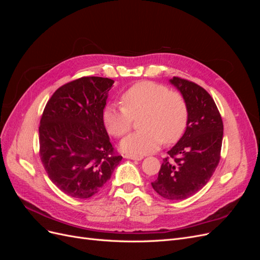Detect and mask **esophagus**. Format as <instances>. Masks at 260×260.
<instances>
[{"instance_id": "obj_1", "label": "esophagus", "mask_w": 260, "mask_h": 260, "mask_svg": "<svg viewBox=\"0 0 260 260\" xmlns=\"http://www.w3.org/2000/svg\"><path fill=\"white\" fill-rule=\"evenodd\" d=\"M124 158H128V159H133V160H141L143 158V156L141 155H129V154H125Z\"/></svg>"}]
</instances>
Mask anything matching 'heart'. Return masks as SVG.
Here are the masks:
<instances>
[{
	"label": "heart",
	"instance_id": "b5f03b06",
	"mask_svg": "<svg viewBox=\"0 0 260 260\" xmlns=\"http://www.w3.org/2000/svg\"><path fill=\"white\" fill-rule=\"evenodd\" d=\"M121 106H105L102 119L109 135L121 138L130 131L133 119L141 129L121 142L130 154H147L164 144L176 143L186 129L188 109L181 93L169 91L166 85L141 81L121 94Z\"/></svg>",
	"mask_w": 260,
	"mask_h": 260
}]
</instances>
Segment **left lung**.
<instances>
[{
  "mask_svg": "<svg viewBox=\"0 0 260 260\" xmlns=\"http://www.w3.org/2000/svg\"><path fill=\"white\" fill-rule=\"evenodd\" d=\"M188 109L186 130L164 158L152 186L166 200H185L210 180L220 161L223 122L210 94L193 81L174 77Z\"/></svg>",
  "mask_w": 260,
  "mask_h": 260,
  "instance_id": "obj_1",
  "label": "left lung"
}]
</instances>
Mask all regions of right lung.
Segmentation results:
<instances>
[{
	"label": "right lung",
	"instance_id": "obj_1",
	"mask_svg": "<svg viewBox=\"0 0 260 260\" xmlns=\"http://www.w3.org/2000/svg\"><path fill=\"white\" fill-rule=\"evenodd\" d=\"M113 83L108 78L81 77L59 86L44 107L39 154L50 180L72 198L98 194L122 159L102 119Z\"/></svg>",
	"mask_w": 260,
	"mask_h": 260
}]
</instances>
